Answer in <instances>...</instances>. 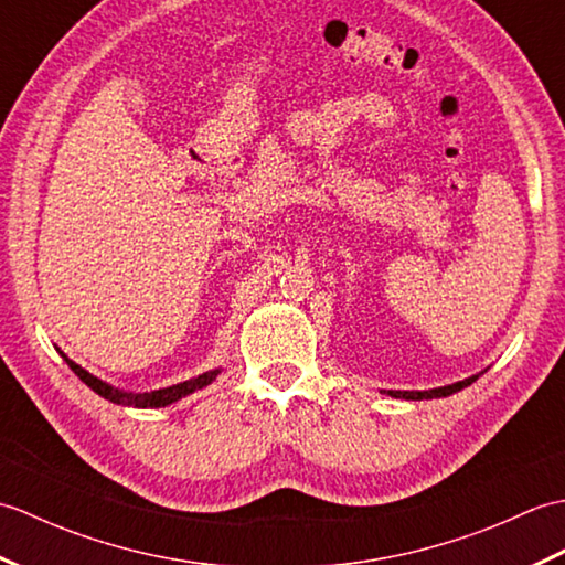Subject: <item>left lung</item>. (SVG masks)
<instances>
[{
  "label": "left lung",
  "instance_id": "obj_1",
  "mask_svg": "<svg viewBox=\"0 0 565 565\" xmlns=\"http://www.w3.org/2000/svg\"><path fill=\"white\" fill-rule=\"evenodd\" d=\"M481 376L476 374L471 379H463V381H456L451 383V386H441V388H431V391H388V395H393V398H405V401H425V398H447V395L461 391L466 386H471V383Z\"/></svg>",
  "mask_w": 565,
  "mask_h": 565
}]
</instances>
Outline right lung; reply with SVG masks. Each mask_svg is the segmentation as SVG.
Segmentation results:
<instances>
[{
  "label": "right lung",
  "mask_w": 565,
  "mask_h": 565,
  "mask_svg": "<svg viewBox=\"0 0 565 565\" xmlns=\"http://www.w3.org/2000/svg\"><path fill=\"white\" fill-rule=\"evenodd\" d=\"M60 356H63L65 362H67V366L75 371V374L84 383H87V386L94 393H99L102 398L111 401L116 405H134V407H164V405H170V403H174L179 398H184V395H189V393H194V391H199L203 386H209V383L221 374V369H213V371H206V374H201L196 379H189L184 383H177V386H170V388H160V391H150V393H128V391H118V388L109 386V383H104L97 376H92L89 371H84L79 364L72 362V359L65 356L63 352H60Z\"/></svg>",
  "instance_id": "obj_1"
}]
</instances>
